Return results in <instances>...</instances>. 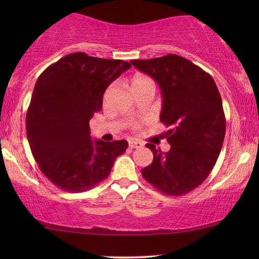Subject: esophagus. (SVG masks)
Masks as SVG:
<instances>
[{"label": "esophagus", "instance_id": "1", "mask_svg": "<svg viewBox=\"0 0 259 259\" xmlns=\"http://www.w3.org/2000/svg\"><path fill=\"white\" fill-rule=\"evenodd\" d=\"M144 145L140 141H129V147L130 148H141Z\"/></svg>", "mask_w": 259, "mask_h": 259}]
</instances>
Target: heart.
<instances>
[{
  "label": "heart",
  "mask_w": 259,
  "mask_h": 259,
  "mask_svg": "<svg viewBox=\"0 0 259 259\" xmlns=\"http://www.w3.org/2000/svg\"><path fill=\"white\" fill-rule=\"evenodd\" d=\"M146 82H152V80H151L150 78H147V76L140 75V74H138V75H135L132 79V82H130V85H132V89H133V88H135V86H138V85L146 84Z\"/></svg>",
  "instance_id": "1"
}]
</instances>
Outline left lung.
I'll return each mask as SVG.
<instances>
[{
	"label": "left lung",
	"mask_w": 259,
	"mask_h": 259,
	"mask_svg": "<svg viewBox=\"0 0 259 259\" xmlns=\"http://www.w3.org/2000/svg\"><path fill=\"white\" fill-rule=\"evenodd\" d=\"M130 63L159 85L160 121L170 126L168 152L146 145L153 162L141 169L142 177L163 194L185 195L206 180L223 147L227 125L218 88L209 74L177 55Z\"/></svg>",
	"instance_id": "left-lung-1"
}]
</instances>
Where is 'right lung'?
Returning a JSON list of instances; mask_svg holds the SVG:
<instances>
[{"label": "right lung", "mask_w": 259, "mask_h": 259, "mask_svg": "<svg viewBox=\"0 0 259 259\" xmlns=\"http://www.w3.org/2000/svg\"><path fill=\"white\" fill-rule=\"evenodd\" d=\"M130 67L120 59L75 52L38 76L26 112V135L40 170L59 189H92L125 152V140H91L89 121L102 108L106 89Z\"/></svg>", "instance_id": "right-lung-1"}]
</instances>
